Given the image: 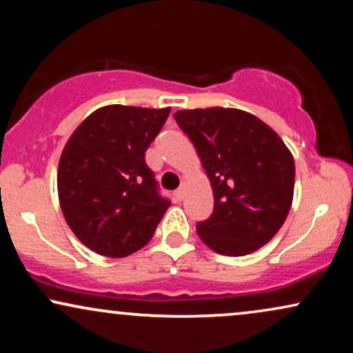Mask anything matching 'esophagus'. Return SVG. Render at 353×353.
I'll return each mask as SVG.
<instances>
[{
    "label": "esophagus",
    "mask_w": 353,
    "mask_h": 353,
    "mask_svg": "<svg viewBox=\"0 0 353 353\" xmlns=\"http://www.w3.org/2000/svg\"><path fill=\"white\" fill-rule=\"evenodd\" d=\"M184 194H185L184 188H179L176 190V192H174V197H176V201H182V199H184Z\"/></svg>",
    "instance_id": "34e87169"
}]
</instances>
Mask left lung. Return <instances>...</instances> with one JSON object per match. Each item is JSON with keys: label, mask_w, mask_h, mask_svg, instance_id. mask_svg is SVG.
<instances>
[{"label": "left lung", "mask_w": 353, "mask_h": 353, "mask_svg": "<svg viewBox=\"0 0 353 353\" xmlns=\"http://www.w3.org/2000/svg\"><path fill=\"white\" fill-rule=\"evenodd\" d=\"M174 117L212 185V216L196 228L201 241L230 257L261 249L292 205V152L272 128L241 109H184Z\"/></svg>", "instance_id": "left-lung-1"}]
</instances>
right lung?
Returning <instances> with one entry per match:
<instances>
[{
    "mask_svg": "<svg viewBox=\"0 0 353 353\" xmlns=\"http://www.w3.org/2000/svg\"><path fill=\"white\" fill-rule=\"evenodd\" d=\"M169 112L171 108H99L64 145L58 165L61 210L74 236L94 252L125 257L139 250L171 205L144 161Z\"/></svg>",
    "mask_w": 353,
    "mask_h": 353,
    "instance_id": "obj_1",
    "label": "right lung"
}]
</instances>
